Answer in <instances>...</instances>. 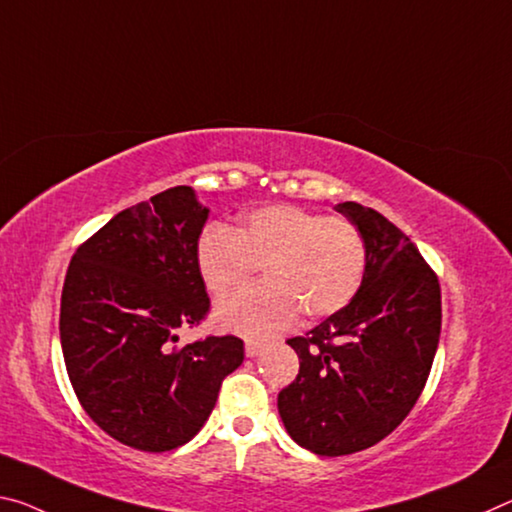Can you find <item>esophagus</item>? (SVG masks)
Instances as JSON below:
<instances>
[{"label":"esophagus","instance_id":"obj_1","mask_svg":"<svg viewBox=\"0 0 512 512\" xmlns=\"http://www.w3.org/2000/svg\"><path fill=\"white\" fill-rule=\"evenodd\" d=\"M262 351H264L262 344L253 342V339H248V342H246V355H248V358H255V355H259Z\"/></svg>","mask_w":512,"mask_h":512}]
</instances>
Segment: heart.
<instances>
[{"label": "heart", "instance_id": "obj_1", "mask_svg": "<svg viewBox=\"0 0 512 512\" xmlns=\"http://www.w3.org/2000/svg\"><path fill=\"white\" fill-rule=\"evenodd\" d=\"M200 278L214 296L246 285L264 266L266 280L216 307L218 328L269 339L294 326L298 310L323 319L351 303L367 273V241L346 216H321L298 205H266L237 230L209 225L196 248Z\"/></svg>", "mask_w": 512, "mask_h": 512}]
</instances>
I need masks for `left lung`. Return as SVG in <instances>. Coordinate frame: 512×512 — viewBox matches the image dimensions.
Instances as JSON below:
<instances>
[{
	"instance_id": "left-lung-1",
	"label": "left lung",
	"mask_w": 512,
	"mask_h": 512,
	"mask_svg": "<svg viewBox=\"0 0 512 512\" xmlns=\"http://www.w3.org/2000/svg\"><path fill=\"white\" fill-rule=\"evenodd\" d=\"M367 241V273L344 310L291 337L298 376L278 394L291 440L319 456L378 444L424 392L440 342V280L415 243L376 209L342 202Z\"/></svg>"
}]
</instances>
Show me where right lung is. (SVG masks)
Masks as SVG:
<instances>
[{"label":"right lung","instance_id":"right-lung-1","mask_svg":"<svg viewBox=\"0 0 512 512\" xmlns=\"http://www.w3.org/2000/svg\"><path fill=\"white\" fill-rule=\"evenodd\" d=\"M207 221L191 186L123 209L72 255L61 294V348L81 408L104 433L164 453L212 415L243 362L234 335L173 348L209 314L196 248Z\"/></svg>","mask_w":512,"mask_h":512}]
</instances>
